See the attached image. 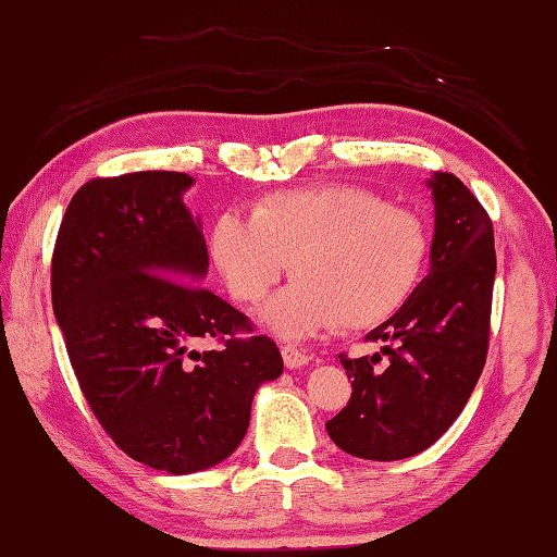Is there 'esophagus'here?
I'll use <instances>...</instances> for the list:
<instances>
[{
    "instance_id": "34e87169",
    "label": "esophagus",
    "mask_w": 557,
    "mask_h": 557,
    "mask_svg": "<svg viewBox=\"0 0 557 557\" xmlns=\"http://www.w3.org/2000/svg\"><path fill=\"white\" fill-rule=\"evenodd\" d=\"M281 356H283V363H286V369H300V366L310 363V356L306 354V349H298V346L293 344L281 346Z\"/></svg>"
}]
</instances>
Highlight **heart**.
<instances>
[{"instance_id":"b5f03b06","label":"heart","mask_w":557,"mask_h":557,"mask_svg":"<svg viewBox=\"0 0 557 557\" xmlns=\"http://www.w3.org/2000/svg\"><path fill=\"white\" fill-rule=\"evenodd\" d=\"M230 296L259 302L290 274L298 281L261 312L283 337L342 324L369 332L391 322L422 283L432 233L422 215L351 184L276 191L251 215L225 211L208 237Z\"/></svg>"}]
</instances>
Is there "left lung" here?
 Here are the masks:
<instances>
[{
	"instance_id": "obj_1",
	"label": "left lung",
	"mask_w": 557,
	"mask_h": 557,
	"mask_svg": "<svg viewBox=\"0 0 557 557\" xmlns=\"http://www.w3.org/2000/svg\"><path fill=\"white\" fill-rule=\"evenodd\" d=\"M434 198L429 274L412 300L371 342L380 354H339L351 397L327 422V434L349 456L400 460L422 454L463 412L487 359L495 233L470 188L448 172L426 182Z\"/></svg>"
}]
</instances>
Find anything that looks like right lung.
I'll use <instances>...</instances> for the list:
<instances>
[{"mask_svg": "<svg viewBox=\"0 0 557 557\" xmlns=\"http://www.w3.org/2000/svg\"><path fill=\"white\" fill-rule=\"evenodd\" d=\"M182 172L91 180L72 196L52 251V312L94 417L123 454L172 475L198 473L243 442L261 383L283 359L247 314L198 281L201 220ZM215 338L221 346H193Z\"/></svg>", "mask_w": 557, "mask_h": 557, "instance_id": "right-lung-1", "label": "right lung"}]
</instances>
